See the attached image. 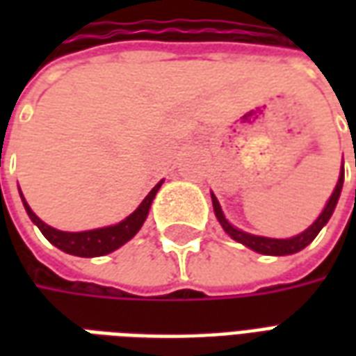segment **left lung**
<instances>
[{"instance_id": "obj_1", "label": "left lung", "mask_w": 356, "mask_h": 356, "mask_svg": "<svg viewBox=\"0 0 356 356\" xmlns=\"http://www.w3.org/2000/svg\"><path fill=\"white\" fill-rule=\"evenodd\" d=\"M343 179H345V170L341 165V171H339V179H337V185L334 188V193L326 202V206L322 209V213L316 219L311 227H307L305 231L299 232L291 238H268V236H257V234H250V232L242 231V229H236L234 225L229 223V219L225 217L223 209H221V204L216 198V194L211 193V204H213V211H216L217 221L221 223L223 231L231 236L232 240H236L240 244H244L250 250H254L257 254L263 255H291L301 252L303 248H307L314 238L316 234L322 231V227L328 223L330 217L334 213V209L337 206V200H339V194H341V188H343Z\"/></svg>"}]
</instances>
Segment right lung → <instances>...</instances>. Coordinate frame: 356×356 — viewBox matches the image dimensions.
I'll return each mask as SVG.
<instances>
[{
    "mask_svg": "<svg viewBox=\"0 0 356 356\" xmlns=\"http://www.w3.org/2000/svg\"><path fill=\"white\" fill-rule=\"evenodd\" d=\"M163 179L147 194V198L140 202L139 208L135 209L131 216H127L125 219H122L120 223L81 232L58 231V229H53V227H49L47 223H43L42 219L32 211V208L28 206V202L24 200L20 188L19 193L28 217L32 219V223L42 231L43 236L49 240L53 246H57L58 250H63L65 254L78 255V257H101V255L112 254L114 250L122 248L125 242H129V240L140 231L143 223L147 221L148 211H150V206H152V200H154L156 193L160 191Z\"/></svg>",
    "mask_w": 356,
    "mask_h": 356,
    "instance_id": "right-lung-1",
    "label": "right lung"
}]
</instances>
